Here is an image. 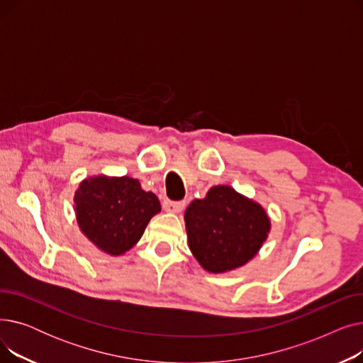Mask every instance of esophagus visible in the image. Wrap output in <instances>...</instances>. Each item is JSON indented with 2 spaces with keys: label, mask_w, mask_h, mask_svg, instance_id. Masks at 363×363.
<instances>
[{
  "label": "esophagus",
  "mask_w": 363,
  "mask_h": 363,
  "mask_svg": "<svg viewBox=\"0 0 363 363\" xmlns=\"http://www.w3.org/2000/svg\"><path fill=\"white\" fill-rule=\"evenodd\" d=\"M184 207H185V201H172L169 199L163 200V208L166 212L179 213Z\"/></svg>",
  "instance_id": "1"
}]
</instances>
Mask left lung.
<instances>
[{"mask_svg":"<svg viewBox=\"0 0 363 363\" xmlns=\"http://www.w3.org/2000/svg\"><path fill=\"white\" fill-rule=\"evenodd\" d=\"M184 219L189 250L212 274L241 268L271 231L264 208L228 185L212 186L204 199L191 201Z\"/></svg>","mask_w":363,"mask_h":363,"instance_id":"obj_1","label":"left lung"}]
</instances>
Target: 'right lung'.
Wrapping results in <instances>:
<instances>
[{
	"mask_svg": "<svg viewBox=\"0 0 363 363\" xmlns=\"http://www.w3.org/2000/svg\"><path fill=\"white\" fill-rule=\"evenodd\" d=\"M76 220L82 234L110 256H121L143 237L160 201L129 177H91L74 193Z\"/></svg>",
	"mask_w": 363,
	"mask_h": 363,
	"instance_id": "add662e5",
	"label": "right lung"
}]
</instances>
